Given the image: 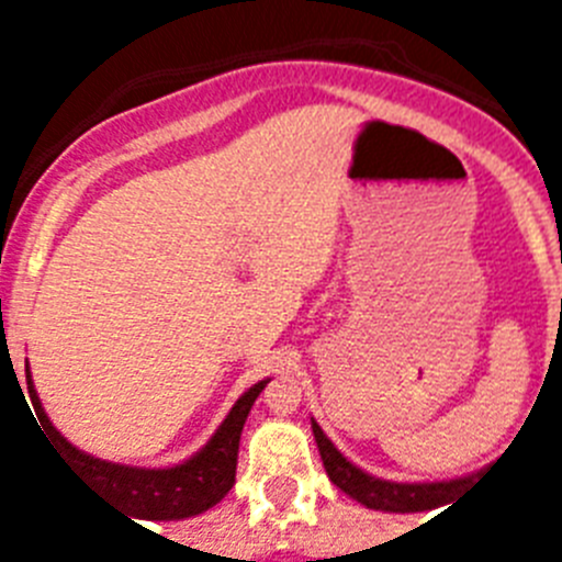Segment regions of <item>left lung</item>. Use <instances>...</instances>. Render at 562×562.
<instances>
[{
  "label": "left lung",
  "mask_w": 562,
  "mask_h": 562,
  "mask_svg": "<svg viewBox=\"0 0 562 562\" xmlns=\"http://www.w3.org/2000/svg\"><path fill=\"white\" fill-rule=\"evenodd\" d=\"M312 434H315L317 450H321V459H324L326 475L331 479V484L340 486L342 493L355 498L357 504L369 506V509H380V513H425V509H436V506H445L448 501H453L461 486L470 484V479H473V475H467V479L422 481V484L382 481L362 473L357 464H351L331 445V439L321 430L315 419H312Z\"/></svg>",
  "instance_id": "8db88e82"
}]
</instances>
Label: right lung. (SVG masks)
<instances>
[{
  "mask_svg": "<svg viewBox=\"0 0 562 562\" xmlns=\"http://www.w3.org/2000/svg\"><path fill=\"white\" fill-rule=\"evenodd\" d=\"M27 374V391L30 400L38 411V422H42L44 434L49 436L53 448L61 450L64 461L76 467L78 473L87 475L92 484H98L112 498L114 504H121L123 509L134 515V518L146 520H180L200 515L211 509L213 504H220L231 486L236 484V459H238V439H241V428H245L247 414H250L256 396L265 391L270 380L256 382L250 391L238 396V402L231 408L227 419L222 422L220 430L211 436L205 448L196 456L177 467H128V464H112V461L95 459V456L83 453V450L72 448L44 414L42 402H38L33 380H30V366H24Z\"/></svg>",
  "mask_w": 562,
  "mask_h": 562,
  "instance_id": "obj_1",
  "label": "right lung"
}]
</instances>
